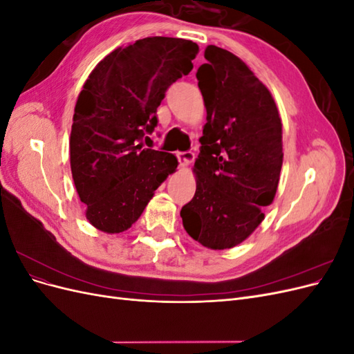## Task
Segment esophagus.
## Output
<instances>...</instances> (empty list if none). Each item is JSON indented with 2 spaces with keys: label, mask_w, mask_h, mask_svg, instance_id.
Segmentation results:
<instances>
[{
  "label": "esophagus",
  "mask_w": 354,
  "mask_h": 354,
  "mask_svg": "<svg viewBox=\"0 0 354 354\" xmlns=\"http://www.w3.org/2000/svg\"><path fill=\"white\" fill-rule=\"evenodd\" d=\"M178 160H180L181 167H189L190 164H194L195 153L194 152H180L178 153Z\"/></svg>",
  "instance_id": "34e87169"
}]
</instances>
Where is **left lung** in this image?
<instances>
[{
    "label": "left lung",
    "instance_id": "left-lung-1",
    "mask_svg": "<svg viewBox=\"0 0 354 354\" xmlns=\"http://www.w3.org/2000/svg\"><path fill=\"white\" fill-rule=\"evenodd\" d=\"M196 78L207 124L195 160L185 230L209 250L239 245L264 220L283 162L282 120L269 88L233 53L208 46Z\"/></svg>",
    "mask_w": 354,
    "mask_h": 354
}]
</instances>
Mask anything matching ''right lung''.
Segmentation results:
<instances>
[{"mask_svg": "<svg viewBox=\"0 0 354 354\" xmlns=\"http://www.w3.org/2000/svg\"><path fill=\"white\" fill-rule=\"evenodd\" d=\"M198 51L189 39H137L109 53L84 82L72 120L71 169L85 217L97 230L130 229L176 171V155L143 147V136L155 130L167 88L194 69Z\"/></svg>", "mask_w": 354, "mask_h": 354, "instance_id": "add662e5", "label": "right lung"}]
</instances>
